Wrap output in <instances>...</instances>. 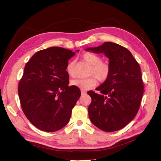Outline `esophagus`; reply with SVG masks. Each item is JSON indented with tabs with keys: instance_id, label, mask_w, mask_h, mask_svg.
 <instances>
[{
	"instance_id": "34e87169",
	"label": "esophagus",
	"mask_w": 161,
	"mask_h": 161,
	"mask_svg": "<svg viewBox=\"0 0 161 161\" xmlns=\"http://www.w3.org/2000/svg\"><path fill=\"white\" fill-rule=\"evenodd\" d=\"M81 95H85V94H86V92L85 90H83V89H81Z\"/></svg>"
}]
</instances>
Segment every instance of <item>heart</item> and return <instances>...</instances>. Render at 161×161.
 Wrapping results in <instances>:
<instances>
[{
  "mask_svg": "<svg viewBox=\"0 0 161 161\" xmlns=\"http://www.w3.org/2000/svg\"><path fill=\"white\" fill-rule=\"evenodd\" d=\"M81 58L91 66L89 71V75H94L100 82H104L108 80L111 73V66L108 62L101 61L102 58L100 56L93 52L85 53ZM75 63V60H71L66 66V72L69 76L74 75ZM95 78L92 76L86 79L76 78L71 81V84L80 89L87 90L96 85L97 80Z\"/></svg>",
  "mask_w": 161,
  "mask_h": 161,
  "instance_id": "b5f03b06",
  "label": "heart"
}]
</instances>
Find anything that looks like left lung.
<instances>
[{
    "label": "left lung",
    "instance_id": "8db88e82",
    "mask_svg": "<svg viewBox=\"0 0 161 161\" xmlns=\"http://www.w3.org/2000/svg\"><path fill=\"white\" fill-rule=\"evenodd\" d=\"M86 50L104 54L111 66L108 80L96 89L101 94L87 92L92 97L89 119L103 131L119 130L134 119L140 107L144 89L140 66L128 49L112 42Z\"/></svg>",
    "mask_w": 161,
    "mask_h": 161
}]
</instances>
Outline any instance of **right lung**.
<instances>
[{
	"label": "right lung",
	"instance_id": "right-lung-1",
	"mask_svg": "<svg viewBox=\"0 0 161 161\" xmlns=\"http://www.w3.org/2000/svg\"><path fill=\"white\" fill-rule=\"evenodd\" d=\"M74 55L70 50L53 47L34 54L25 66L18 84L21 107L27 119L42 131L64 127L80 97L78 87L68 86L66 69Z\"/></svg>",
	"mask_w": 161,
	"mask_h": 161
}]
</instances>
